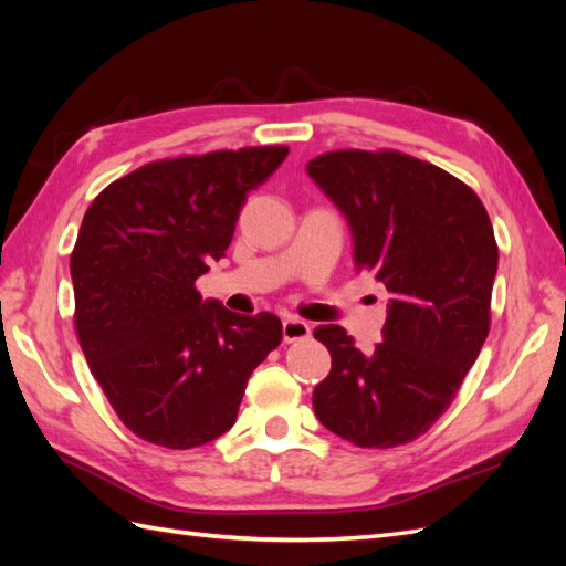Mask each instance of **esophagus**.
<instances>
[{
  "mask_svg": "<svg viewBox=\"0 0 566 566\" xmlns=\"http://www.w3.org/2000/svg\"><path fill=\"white\" fill-rule=\"evenodd\" d=\"M282 335H284V343H294V340H304L311 335V326L302 318H284L282 323Z\"/></svg>",
  "mask_w": 566,
  "mask_h": 566,
  "instance_id": "esophagus-1",
  "label": "esophagus"
}]
</instances>
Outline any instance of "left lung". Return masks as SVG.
I'll list each match as a JSON object with an SVG mask.
<instances>
[{
	"label": "left lung",
	"instance_id": "left-lung-1",
	"mask_svg": "<svg viewBox=\"0 0 566 566\" xmlns=\"http://www.w3.org/2000/svg\"><path fill=\"white\" fill-rule=\"evenodd\" d=\"M306 172L350 223L357 270L391 294L371 353L340 326L314 331L333 359L314 411L357 448L406 444L448 411L486 340L494 228L474 189L399 150H331Z\"/></svg>",
	"mask_w": 566,
	"mask_h": 566
}]
</instances>
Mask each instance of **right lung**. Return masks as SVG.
I'll list each match as a JSON object with an SVG mask.
<instances>
[{
	"label": "right lung",
	"instance_id": "obj_1",
	"mask_svg": "<svg viewBox=\"0 0 566 566\" xmlns=\"http://www.w3.org/2000/svg\"><path fill=\"white\" fill-rule=\"evenodd\" d=\"M290 148L155 160L116 179L84 213L70 274L75 331L122 423L170 450L235 423L245 384L282 340V321L201 302L197 280L231 245L248 191Z\"/></svg>",
	"mask_w": 566,
	"mask_h": 566
}]
</instances>
